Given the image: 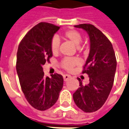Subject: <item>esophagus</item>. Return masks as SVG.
I'll use <instances>...</instances> for the list:
<instances>
[{
  "instance_id": "obj_1",
  "label": "esophagus",
  "mask_w": 129,
  "mask_h": 129,
  "mask_svg": "<svg viewBox=\"0 0 129 129\" xmlns=\"http://www.w3.org/2000/svg\"><path fill=\"white\" fill-rule=\"evenodd\" d=\"M71 75H64V81H67L69 79H71Z\"/></svg>"
}]
</instances>
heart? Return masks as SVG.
Instances as JSON below:
<instances>
[{
	"mask_svg": "<svg viewBox=\"0 0 129 129\" xmlns=\"http://www.w3.org/2000/svg\"><path fill=\"white\" fill-rule=\"evenodd\" d=\"M62 38L66 40L71 43L72 44L75 46L79 48V46L80 44L82 36L80 33L76 30H67L62 35ZM60 42L57 38H54L52 40L50 44V49L52 52L54 54L58 53L59 49ZM79 64V60L76 58H66L63 59L60 62V65L64 69L67 71H71L73 68L77 64Z\"/></svg>",
	"mask_w": 129,
	"mask_h": 129,
	"instance_id": "1",
	"label": "heart"
}]
</instances>
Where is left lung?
Instances as JSON below:
<instances>
[{"label":"left lung","instance_id":"obj_1","mask_svg":"<svg viewBox=\"0 0 129 129\" xmlns=\"http://www.w3.org/2000/svg\"><path fill=\"white\" fill-rule=\"evenodd\" d=\"M88 34L89 53L83 73H87L89 83L83 85L80 79L79 87L73 93L78 108L85 112H92L100 108L107 100L114 80L116 59L111 42L106 36L91 24L75 25Z\"/></svg>","mask_w":129,"mask_h":129}]
</instances>
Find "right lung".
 <instances>
[{
  "instance_id": "right-lung-1",
  "label": "right lung",
  "mask_w": 129,
  "mask_h": 129,
  "mask_svg": "<svg viewBox=\"0 0 129 129\" xmlns=\"http://www.w3.org/2000/svg\"><path fill=\"white\" fill-rule=\"evenodd\" d=\"M60 27L40 23L29 31L18 47L16 69L21 87L30 105L39 110L54 105L63 87L61 75L44 77L42 68L52 56L51 42Z\"/></svg>"
}]
</instances>
